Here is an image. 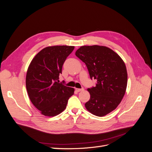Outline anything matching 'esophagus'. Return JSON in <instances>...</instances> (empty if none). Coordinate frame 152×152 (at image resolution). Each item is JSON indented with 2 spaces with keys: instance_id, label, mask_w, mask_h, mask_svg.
Listing matches in <instances>:
<instances>
[{
  "instance_id": "obj_1",
  "label": "esophagus",
  "mask_w": 152,
  "mask_h": 152,
  "mask_svg": "<svg viewBox=\"0 0 152 152\" xmlns=\"http://www.w3.org/2000/svg\"><path fill=\"white\" fill-rule=\"evenodd\" d=\"M75 90L77 92H81V91H83L84 90V89H83V88H82V89H76Z\"/></svg>"
}]
</instances>
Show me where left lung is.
Wrapping results in <instances>:
<instances>
[{"label":"left lung","mask_w":152,"mask_h":152,"mask_svg":"<svg viewBox=\"0 0 152 152\" xmlns=\"http://www.w3.org/2000/svg\"><path fill=\"white\" fill-rule=\"evenodd\" d=\"M75 55L85 63L91 79L97 80L95 87L87 89L91 97L85 107L94 115L103 117L118 107L125 94V63L111 49L97 45L82 46Z\"/></svg>","instance_id":"obj_1"}]
</instances>
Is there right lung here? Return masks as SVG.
<instances>
[{
	"label": "right lung",
	"mask_w": 152,
	"mask_h": 152,
	"mask_svg": "<svg viewBox=\"0 0 152 152\" xmlns=\"http://www.w3.org/2000/svg\"><path fill=\"white\" fill-rule=\"evenodd\" d=\"M74 46L45 48L32 59L27 70L26 87L31 103L45 116L54 117L66 107L74 89L59 83L66 58Z\"/></svg>",
	"instance_id": "add662e5"
}]
</instances>
